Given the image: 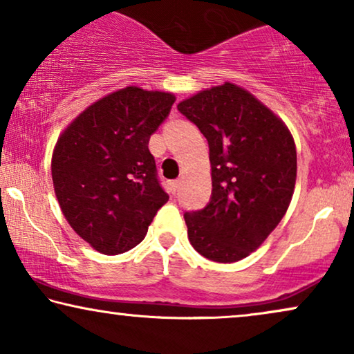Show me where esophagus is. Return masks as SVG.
Here are the masks:
<instances>
[{
  "label": "esophagus",
  "instance_id": "1",
  "mask_svg": "<svg viewBox=\"0 0 354 354\" xmlns=\"http://www.w3.org/2000/svg\"><path fill=\"white\" fill-rule=\"evenodd\" d=\"M169 187H171L172 193H176L178 188H180V180H172L171 183H169Z\"/></svg>",
  "mask_w": 354,
  "mask_h": 354
}]
</instances>
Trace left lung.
Instances as JSON below:
<instances>
[{"label":"left lung","mask_w":354,"mask_h":354,"mask_svg":"<svg viewBox=\"0 0 354 354\" xmlns=\"http://www.w3.org/2000/svg\"><path fill=\"white\" fill-rule=\"evenodd\" d=\"M177 109L209 145L211 200L185 212L193 248L216 263L253 253L279 225L297 180L292 133L272 111L234 84L203 90Z\"/></svg>","instance_id":"obj_1"}]
</instances>
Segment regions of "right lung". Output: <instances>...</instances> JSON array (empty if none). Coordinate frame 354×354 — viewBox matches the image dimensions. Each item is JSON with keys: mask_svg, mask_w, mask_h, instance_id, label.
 <instances>
[{"mask_svg": "<svg viewBox=\"0 0 354 354\" xmlns=\"http://www.w3.org/2000/svg\"><path fill=\"white\" fill-rule=\"evenodd\" d=\"M174 101L172 93L127 86L88 106L57 140L51 176L61 211L100 253L137 246L169 200L148 143Z\"/></svg>", "mask_w": 354, "mask_h": 354, "instance_id": "1", "label": "right lung"}]
</instances>
